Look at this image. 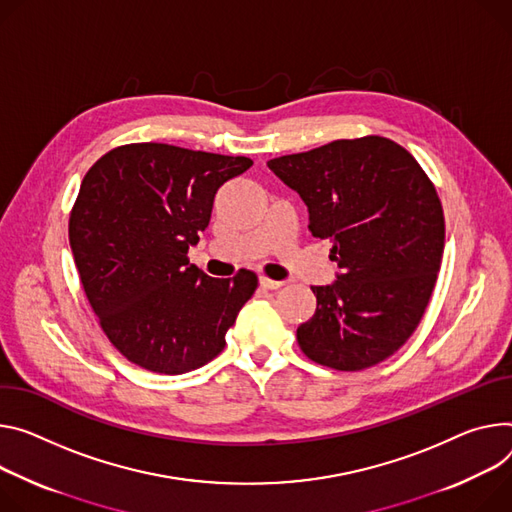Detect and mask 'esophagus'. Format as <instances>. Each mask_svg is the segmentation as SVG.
<instances>
[{
    "label": "esophagus",
    "mask_w": 512,
    "mask_h": 512,
    "mask_svg": "<svg viewBox=\"0 0 512 512\" xmlns=\"http://www.w3.org/2000/svg\"><path fill=\"white\" fill-rule=\"evenodd\" d=\"M259 286L265 288V290H280L284 286V282H277V280H269V277L261 275L259 277Z\"/></svg>",
    "instance_id": "1"
}]
</instances>
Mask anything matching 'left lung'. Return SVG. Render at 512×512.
<instances>
[{"instance_id": "8db88e82", "label": "left lung", "mask_w": 512, "mask_h": 512, "mask_svg": "<svg viewBox=\"0 0 512 512\" xmlns=\"http://www.w3.org/2000/svg\"><path fill=\"white\" fill-rule=\"evenodd\" d=\"M308 206L310 232L333 243L341 273L312 286L314 316L298 327L304 355L359 371L394 355L414 333L433 294L445 218L433 181L384 136L341 138L267 161Z\"/></svg>"}]
</instances>
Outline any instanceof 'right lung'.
<instances>
[{"label": "right lung", "instance_id": "1", "mask_svg": "<svg viewBox=\"0 0 512 512\" xmlns=\"http://www.w3.org/2000/svg\"><path fill=\"white\" fill-rule=\"evenodd\" d=\"M249 157L163 143L116 147L85 173L69 243L110 343L134 365L177 376L212 361L253 296L257 275L218 280L190 263L218 188Z\"/></svg>", "mask_w": 512, "mask_h": 512}]
</instances>
